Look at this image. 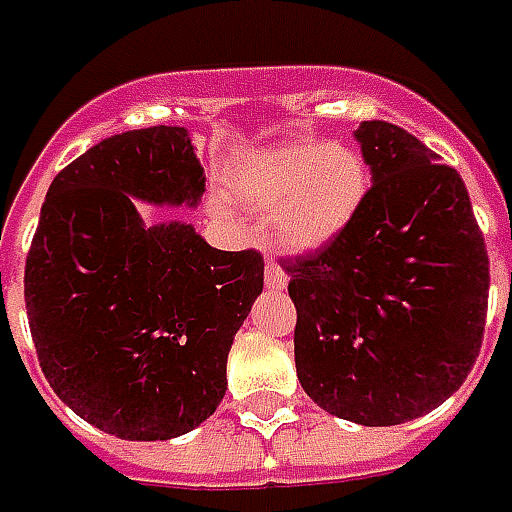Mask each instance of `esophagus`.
<instances>
[{
	"instance_id": "34e87169",
	"label": "esophagus",
	"mask_w": 512,
	"mask_h": 512,
	"mask_svg": "<svg viewBox=\"0 0 512 512\" xmlns=\"http://www.w3.org/2000/svg\"><path fill=\"white\" fill-rule=\"evenodd\" d=\"M265 285L270 287V290H285V287H287V273L279 265L267 262V267H265Z\"/></svg>"
}]
</instances>
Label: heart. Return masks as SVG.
<instances>
[{
  "label": "heart",
  "instance_id": "heart-1",
  "mask_svg": "<svg viewBox=\"0 0 512 512\" xmlns=\"http://www.w3.org/2000/svg\"><path fill=\"white\" fill-rule=\"evenodd\" d=\"M370 193L362 153L339 142L287 139L242 153L227 170V196L267 213V239L282 253H313L356 222ZM213 207L227 213L219 193Z\"/></svg>",
  "mask_w": 512,
  "mask_h": 512
}]
</instances>
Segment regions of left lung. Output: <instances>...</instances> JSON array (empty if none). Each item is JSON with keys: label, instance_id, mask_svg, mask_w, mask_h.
I'll return each mask as SVG.
<instances>
[{"label": "left lung", "instance_id": "8db88e82", "mask_svg": "<svg viewBox=\"0 0 512 512\" xmlns=\"http://www.w3.org/2000/svg\"><path fill=\"white\" fill-rule=\"evenodd\" d=\"M373 185L356 222L285 262L296 373L322 410L410 422L447 402L482 350L490 262L462 176L404 128L356 130Z\"/></svg>", "mask_w": 512, "mask_h": 512}]
</instances>
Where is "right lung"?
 I'll return each instance as SVG.
<instances>
[{"mask_svg": "<svg viewBox=\"0 0 512 512\" xmlns=\"http://www.w3.org/2000/svg\"><path fill=\"white\" fill-rule=\"evenodd\" d=\"M185 128L102 139L48 187L25 262L39 367L76 416L128 442H165L213 416L227 353L265 285L256 250H216L187 222L145 227L136 202L196 207Z\"/></svg>", "mask_w": 512, "mask_h": 512, "instance_id": "add662e5", "label": "right lung"}]
</instances>
